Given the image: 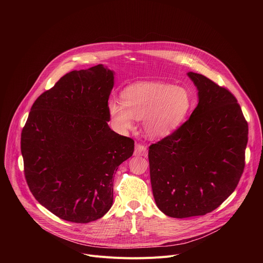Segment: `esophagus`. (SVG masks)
Segmentation results:
<instances>
[{
  "mask_svg": "<svg viewBox=\"0 0 263 263\" xmlns=\"http://www.w3.org/2000/svg\"><path fill=\"white\" fill-rule=\"evenodd\" d=\"M147 154L146 151V145L143 143H136L135 149H134V155L135 156H145Z\"/></svg>",
  "mask_w": 263,
  "mask_h": 263,
  "instance_id": "esophagus-1",
  "label": "esophagus"
}]
</instances>
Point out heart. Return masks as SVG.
<instances>
[{
    "instance_id": "obj_1",
    "label": "heart",
    "mask_w": 263,
    "mask_h": 263,
    "mask_svg": "<svg viewBox=\"0 0 263 263\" xmlns=\"http://www.w3.org/2000/svg\"><path fill=\"white\" fill-rule=\"evenodd\" d=\"M123 103L109 102L112 122L121 131L130 130L135 119H143L145 132L153 137L171 133L182 124L192 108L190 91L182 86L160 82H140L122 93Z\"/></svg>"
}]
</instances>
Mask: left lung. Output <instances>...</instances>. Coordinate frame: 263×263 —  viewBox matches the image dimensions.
Listing matches in <instances>:
<instances>
[{"label": "left lung", "mask_w": 263, "mask_h": 263, "mask_svg": "<svg viewBox=\"0 0 263 263\" xmlns=\"http://www.w3.org/2000/svg\"><path fill=\"white\" fill-rule=\"evenodd\" d=\"M187 74L198 88V106L177 130L148 146L156 205L176 218L205 215L235 191L249 133L232 92L201 73Z\"/></svg>", "instance_id": "left-lung-1"}]
</instances>
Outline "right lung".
<instances>
[{
	"mask_svg": "<svg viewBox=\"0 0 263 263\" xmlns=\"http://www.w3.org/2000/svg\"><path fill=\"white\" fill-rule=\"evenodd\" d=\"M114 71L72 70L36 99L21 136L24 173L34 198L67 221L101 218L114 203V178L134 140L112 131Z\"/></svg>",
	"mask_w": 263,
	"mask_h": 263,
	"instance_id": "1",
	"label": "right lung"
}]
</instances>
